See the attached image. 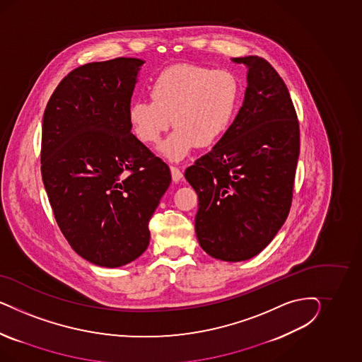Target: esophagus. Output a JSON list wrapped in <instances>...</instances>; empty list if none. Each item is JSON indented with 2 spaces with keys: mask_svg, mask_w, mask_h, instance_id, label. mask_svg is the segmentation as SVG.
I'll return each mask as SVG.
<instances>
[{
  "mask_svg": "<svg viewBox=\"0 0 362 362\" xmlns=\"http://www.w3.org/2000/svg\"><path fill=\"white\" fill-rule=\"evenodd\" d=\"M171 168V176H173V180L174 182H179L182 177H183V173L177 168V167H175V165H171L170 167Z\"/></svg>",
  "mask_w": 362,
  "mask_h": 362,
  "instance_id": "obj_1",
  "label": "esophagus"
}]
</instances>
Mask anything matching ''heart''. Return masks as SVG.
<instances>
[{"label": "heart", "mask_w": 362, "mask_h": 362, "mask_svg": "<svg viewBox=\"0 0 362 362\" xmlns=\"http://www.w3.org/2000/svg\"><path fill=\"white\" fill-rule=\"evenodd\" d=\"M150 99L132 102V134L153 146L174 121L176 129L160 151L171 160H182L195 146L209 148L224 138L239 109L240 83L224 69L180 64L167 67L153 79Z\"/></svg>", "instance_id": "heart-1"}]
</instances>
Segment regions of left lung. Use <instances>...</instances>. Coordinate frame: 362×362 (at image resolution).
I'll return each instance as SVG.
<instances>
[{"mask_svg": "<svg viewBox=\"0 0 362 362\" xmlns=\"http://www.w3.org/2000/svg\"><path fill=\"white\" fill-rule=\"evenodd\" d=\"M248 67L245 97L230 130L185 173L199 199L200 247L223 262L248 260L288 218L300 127L284 81L262 57L232 58Z\"/></svg>", "mask_w": 362, "mask_h": 362, "instance_id": "1", "label": "left lung"}]
</instances>
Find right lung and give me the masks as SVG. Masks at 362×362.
Instances as JSON below:
<instances>
[{
  "label": "right lung",
  "instance_id": "right-lung-1",
  "mask_svg": "<svg viewBox=\"0 0 362 362\" xmlns=\"http://www.w3.org/2000/svg\"><path fill=\"white\" fill-rule=\"evenodd\" d=\"M138 58L70 71L47 102L41 173L66 240L90 263L117 268L150 243L148 221L171 183L165 162L132 134Z\"/></svg>",
  "mask_w": 362,
  "mask_h": 362
}]
</instances>
